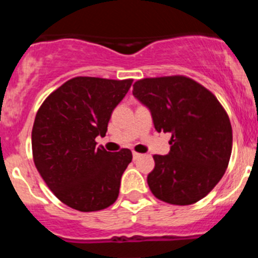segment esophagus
I'll use <instances>...</instances> for the list:
<instances>
[{
  "label": "esophagus",
  "mask_w": 258,
  "mask_h": 258,
  "mask_svg": "<svg viewBox=\"0 0 258 258\" xmlns=\"http://www.w3.org/2000/svg\"><path fill=\"white\" fill-rule=\"evenodd\" d=\"M141 156V154H138V152H136V151H133V159L134 160H136V159H138V157Z\"/></svg>",
  "instance_id": "1"
}]
</instances>
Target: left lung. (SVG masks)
<instances>
[{
    "label": "left lung",
    "instance_id": "8db88e82",
    "mask_svg": "<svg viewBox=\"0 0 258 258\" xmlns=\"http://www.w3.org/2000/svg\"><path fill=\"white\" fill-rule=\"evenodd\" d=\"M133 95L151 111L155 129L172 133L169 154L154 155L147 183L159 200L188 206L207 197L226 172L232 129L222 104L190 77L136 81Z\"/></svg>",
    "mask_w": 258,
    "mask_h": 258
}]
</instances>
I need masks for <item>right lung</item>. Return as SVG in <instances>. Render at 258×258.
I'll list each match as a JSON object with an SVG mask.
<instances>
[{"mask_svg": "<svg viewBox=\"0 0 258 258\" xmlns=\"http://www.w3.org/2000/svg\"><path fill=\"white\" fill-rule=\"evenodd\" d=\"M133 80L79 76L68 80L44 101L32 127V154L52 194L80 212L108 208L133 159L129 149L108 152L97 147L106 136L111 113Z\"/></svg>", "mask_w": 258, "mask_h": 258, "instance_id": "right-lung-1", "label": "right lung"}]
</instances>
